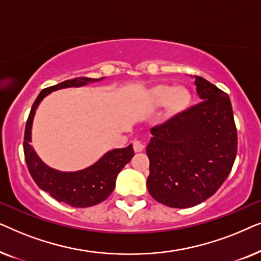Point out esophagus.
Returning a JSON list of instances; mask_svg holds the SVG:
<instances>
[{
	"label": "esophagus",
	"instance_id": "obj_1",
	"mask_svg": "<svg viewBox=\"0 0 261 261\" xmlns=\"http://www.w3.org/2000/svg\"><path fill=\"white\" fill-rule=\"evenodd\" d=\"M144 147H145V146L141 141H139V140L133 141V148H134L135 152H141L142 149H144Z\"/></svg>",
	"mask_w": 261,
	"mask_h": 261
}]
</instances>
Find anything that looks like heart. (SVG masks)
<instances>
[{"mask_svg": "<svg viewBox=\"0 0 261 261\" xmlns=\"http://www.w3.org/2000/svg\"><path fill=\"white\" fill-rule=\"evenodd\" d=\"M153 102L158 106H163L167 103L170 113L176 114L184 110L190 103L191 96L187 88L172 85L162 84L153 89L152 92Z\"/></svg>", "mask_w": 261, "mask_h": 261, "instance_id": "obj_1", "label": "heart"}]
</instances>
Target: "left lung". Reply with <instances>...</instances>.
Here are the masks:
<instances>
[{
    "mask_svg": "<svg viewBox=\"0 0 261 261\" xmlns=\"http://www.w3.org/2000/svg\"><path fill=\"white\" fill-rule=\"evenodd\" d=\"M202 99L151 129L148 192L171 208L197 205L219 190L238 152L233 108L226 92L195 76Z\"/></svg>",
    "mask_w": 261,
    "mask_h": 261,
    "instance_id": "8db88e82",
    "label": "left lung"
}]
</instances>
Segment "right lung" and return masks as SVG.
<instances>
[{"mask_svg":"<svg viewBox=\"0 0 261 261\" xmlns=\"http://www.w3.org/2000/svg\"><path fill=\"white\" fill-rule=\"evenodd\" d=\"M99 80L102 78L95 80V78L89 77H77L44 89L32 106L26 122V129H24V160H26L32 178L41 190L48 192L57 201L65 202L66 204L74 208H87V206L96 205L108 198V196L115 188L117 174L133 158V147L129 145L126 148H116L109 151L94 165L78 172H60L45 165L32 148L30 145L32 122H33L35 109L38 108L39 103L49 92L63 88L82 87V85Z\"/></svg>","mask_w":261,"mask_h":261,"instance_id":"obj_1","label":"right lung"}]
</instances>
